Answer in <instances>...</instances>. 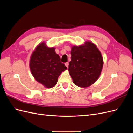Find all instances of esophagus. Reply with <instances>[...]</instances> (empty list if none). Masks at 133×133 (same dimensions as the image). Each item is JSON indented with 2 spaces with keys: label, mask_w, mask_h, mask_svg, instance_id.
I'll return each instance as SVG.
<instances>
[{
  "label": "esophagus",
  "mask_w": 133,
  "mask_h": 133,
  "mask_svg": "<svg viewBox=\"0 0 133 133\" xmlns=\"http://www.w3.org/2000/svg\"><path fill=\"white\" fill-rule=\"evenodd\" d=\"M65 66L68 68V66H69V63L68 62H66V63H65Z\"/></svg>",
  "instance_id": "esophagus-1"
}]
</instances>
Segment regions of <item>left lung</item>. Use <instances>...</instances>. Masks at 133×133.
Wrapping results in <instances>:
<instances>
[{
	"label": "left lung",
	"mask_w": 133,
	"mask_h": 133,
	"mask_svg": "<svg viewBox=\"0 0 133 133\" xmlns=\"http://www.w3.org/2000/svg\"><path fill=\"white\" fill-rule=\"evenodd\" d=\"M69 73L73 83L80 88L93 84L101 74L103 66L102 55L97 46L90 41L83 45L72 46Z\"/></svg>",
	"instance_id": "8db88e82"
}]
</instances>
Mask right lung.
I'll use <instances>...</instances> for the list:
<instances>
[{
    "label": "right lung",
    "instance_id": "add662e5",
    "mask_svg": "<svg viewBox=\"0 0 133 133\" xmlns=\"http://www.w3.org/2000/svg\"><path fill=\"white\" fill-rule=\"evenodd\" d=\"M29 67L34 79L47 88L54 87L60 74L67 69L55 48L48 47L45 42L40 43L31 54Z\"/></svg>",
    "mask_w": 133,
    "mask_h": 133
}]
</instances>
